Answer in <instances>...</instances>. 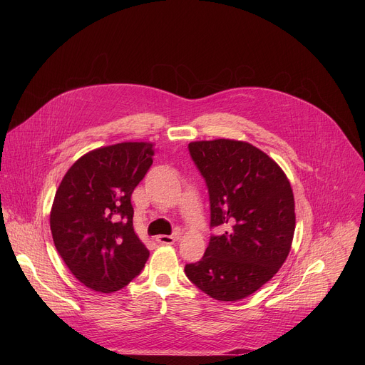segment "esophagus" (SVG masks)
Listing matches in <instances>:
<instances>
[{"label":"esophagus","mask_w":365,"mask_h":365,"mask_svg":"<svg viewBox=\"0 0 365 365\" xmlns=\"http://www.w3.org/2000/svg\"><path fill=\"white\" fill-rule=\"evenodd\" d=\"M178 238H179V234H175V235H158V237H155V241H158L159 244H173Z\"/></svg>","instance_id":"esophagus-1"}]
</instances>
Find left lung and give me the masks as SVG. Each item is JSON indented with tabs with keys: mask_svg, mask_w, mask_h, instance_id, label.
I'll use <instances>...</instances> for the list:
<instances>
[{
	"mask_svg": "<svg viewBox=\"0 0 365 365\" xmlns=\"http://www.w3.org/2000/svg\"><path fill=\"white\" fill-rule=\"evenodd\" d=\"M190 158L205 179L211 235L203 257L186 264L187 279L221 302L244 299L283 266L294 234V197L284 172L266 153L235 140L193 141Z\"/></svg>",
	"mask_w": 365,
	"mask_h": 365,
	"instance_id": "left-lung-1",
	"label": "left lung"
}]
</instances>
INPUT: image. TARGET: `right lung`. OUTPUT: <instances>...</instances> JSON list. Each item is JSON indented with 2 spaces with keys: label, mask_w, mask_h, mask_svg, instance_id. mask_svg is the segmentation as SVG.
Wrapping results in <instances>:
<instances>
[{
  "label": "right lung",
  "mask_w": 365,
  "mask_h": 365,
  "mask_svg": "<svg viewBox=\"0 0 365 365\" xmlns=\"http://www.w3.org/2000/svg\"><path fill=\"white\" fill-rule=\"evenodd\" d=\"M151 143L86 153L68 170L50 212L55 247L86 287L113 293L137 277L150 255L134 232L131 195L153 165Z\"/></svg>",
  "instance_id": "obj_1"
}]
</instances>
